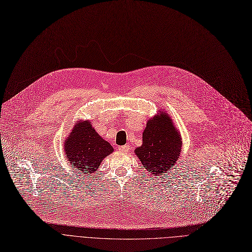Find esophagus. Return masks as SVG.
<instances>
[{"instance_id": "obj_1", "label": "esophagus", "mask_w": 252, "mask_h": 252, "mask_svg": "<svg viewBox=\"0 0 252 252\" xmlns=\"http://www.w3.org/2000/svg\"><path fill=\"white\" fill-rule=\"evenodd\" d=\"M128 149H129V147L127 146V145H124V146H121L118 148V150L121 151V152H124V153H126V152H127L128 151Z\"/></svg>"}]
</instances>
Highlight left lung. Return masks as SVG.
<instances>
[{"label":"left lung","instance_id":"left-lung-1","mask_svg":"<svg viewBox=\"0 0 252 252\" xmlns=\"http://www.w3.org/2000/svg\"><path fill=\"white\" fill-rule=\"evenodd\" d=\"M181 149L180 133L169 115L160 111V114L148 119L143 131V143L135 153L148 174L159 176L173 168Z\"/></svg>","mask_w":252,"mask_h":252}]
</instances>
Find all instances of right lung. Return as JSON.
<instances>
[{
	"instance_id": "right-lung-1",
	"label": "right lung",
	"mask_w": 252,
	"mask_h": 252,
	"mask_svg": "<svg viewBox=\"0 0 252 252\" xmlns=\"http://www.w3.org/2000/svg\"><path fill=\"white\" fill-rule=\"evenodd\" d=\"M66 158L77 173L91 175L98 169L105 157L113 152V147L105 141L89 121H79L64 142Z\"/></svg>"
}]
</instances>
